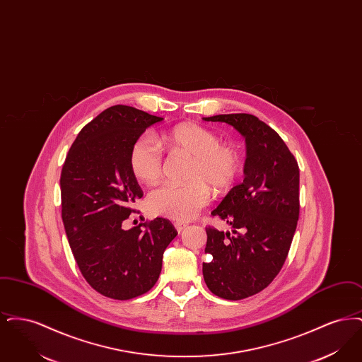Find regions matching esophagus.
<instances>
[{"instance_id":"esophagus-1","label":"esophagus","mask_w":362,"mask_h":362,"mask_svg":"<svg viewBox=\"0 0 362 362\" xmlns=\"http://www.w3.org/2000/svg\"><path fill=\"white\" fill-rule=\"evenodd\" d=\"M173 225H175V228H176L177 232H182V230L187 226V224H183V223H175Z\"/></svg>"}]
</instances>
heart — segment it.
<instances>
[{
    "label": "heart",
    "mask_w": 362,
    "mask_h": 362,
    "mask_svg": "<svg viewBox=\"0 0 362 362\" xmlns=\"http://www.w3.org/2000/svg\"><path fill=\"white\" fill-rule=\"evenodd\" d=\"M160 145L170 155L191 158L187 186L164 185L152 189L146 206L153 214L186 221L206 206L209 192L229 189L239 173L236 152L221 145L217 134L198 124H180L160 137ZM129 164L133 175L146 185H153L163 173V157L155 145L141 138L133 145Z\"/></svg>",
    "instance_id": "heart-1"
}]
</instances>
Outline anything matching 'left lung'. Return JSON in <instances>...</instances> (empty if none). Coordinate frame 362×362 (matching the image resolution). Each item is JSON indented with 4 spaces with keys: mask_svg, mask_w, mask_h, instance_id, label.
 <instances>
[{
    "mask_svg": "<svg viewBox=\"0 0 362 362\" xmlns=\"http://www.w3.org/2000/svg\"><path fill=\"white\" fill-rule=\"evenodd\" d=\"M204 121L233 126L247 144L243 183L211 211L233 230L206 228L202 264L210 292L241 300L269 286L285 263L300 211V171L282 138L257 117L225 114Z\"/></svg>",
    "mask_w": 362,
    "mask_h": 362,
    "instance_id": "1",
    "label": "left lung"
}]
</instances>
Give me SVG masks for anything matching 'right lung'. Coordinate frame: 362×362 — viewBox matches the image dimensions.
<instances>
[{
	"instance_id": "obj_1",
	"label": "right lung",
	"mask_w": 362,
	"mask_h": 362,
	"mask_svg": "<svg viewBox=\"0 0 362 362\" xmlns=\"http://www.w3.org/2000/svg\"><path fill=\"white\" fill-rule=\"evenodd\" d=\"M161 121L134 107L112 105L83 127L62 167V221L70 250L86 282L114 300H130L155 286L163 254L177 235L161 217L124 228L144 195L130 170V151Z\"/></svg>"
}]
</instances>
